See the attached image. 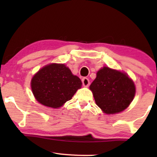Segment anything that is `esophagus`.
Returning a JSON list of instances; mask_svg holds the SVG:
<instances>
[{"mask_svg": "<svg viewBox=\"0 0 157 157\" xmlns=\"http://www.w3.org/2000/svg\"><path fill=\"white\" fill-rule=\"evenodd\" d=\"M82 83H83V86L88 87L90 84V81L87 78H82Z\"/></svg>", "mask_w": 157, "mask_h": 157, "instance_id": "obj_1", "label": "esophagus"}]
</instances>
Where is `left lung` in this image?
I'll list each match as a JSON object with an SVG mask.
<instances>
[{"label": "left lung", "mask_w": 157, "mask_h": 157, "mask_svg": "<svg viewBox=\"0 0 157 157\" xmlns=\"http://www.w3.org/2000/svg\"><path fill=\"white\" fill-rule=\"evenodd\" d=\"M96 104L105 113L123 111L134 99L136 88L126 73L103 67L90 85Z\"/></svg>", "instance_id": "1"}]
</instances>
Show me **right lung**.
<instances>
[{
  "mask_svg": "<svg viewBox=\"0 0 157 157\" xmlns=\"http://www.w3.org/2000/svg\"><path fill=\"white\" fill-rule=\"evenodd\" d=\"M31 89L36 99L44 106L58 109L71 99L82 82L66 65L51 63L33 76Z\"/></svg>",
  "mask_w": 157,
  "mask_h": 157,
  "instance_id": "obj_1",
  "label": "right lung"
}]
</instances>
